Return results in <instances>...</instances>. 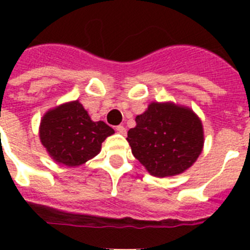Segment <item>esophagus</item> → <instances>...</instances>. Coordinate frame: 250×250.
Instances as JSON below:
<instances>
[{"mask_svg":"<svg viewBox=\"0 0 250 250\" xmlns=\"http://www.w3.org/2000/svg\"><path fill=\"white\" fill-rule=\"evenodd\" d=\"M116 129V131L120 132V134H126V129L123 126V125H118V126L115 127Z\"/></svg>","mask_w":250,"mask_h":250,"instance_id":"1","label":"esophagus"}]
</instances>
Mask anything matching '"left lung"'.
I'll list each match as a JSON object with an SVG mask.
<instances>
[{
  "label": "left lung",
  "mask_w": 250,
  "mask_h": 250,
  "mask_svg": "<svg viewBox=\"0 0 250 250\" xmlns=\"http://www.w3.org/2000/svg\"><path fill=\"white\" fill-rule=\"evenodd\" d=\"M127 131L132 155L151 175L183 173L198 159L204 144L202 123L190 109L174 104H150Z\"/></svg>",
  "instance_id": "1"
}]
</instances>
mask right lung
I'll return each mask as SVG.
<instances>
[{
	"instance_id": "right-lung-1",
	"label": "right lung",
	"mask_w": 250,
	"mask_h": 250,
	"mask_svg": "<svg viewBox=\"0 0 250 250\" xmlns=\"http://www.w3.org/2000/svg\"><path fill=\"white\" fill-rule=\"evenodd\" d=\"M114 129L92 121L79 101L50 110L41 120L40 139L51 158L66 167H79L100 152L101 144Z\"/></svg>"
}]
</instances>
